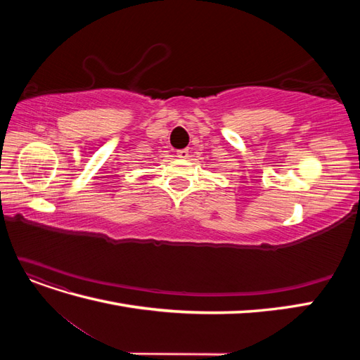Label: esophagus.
<instances>
[{
    "mask_svg": "<svg viewBox=\"0 0 360 360\" xmlns=\"http://www.w3.org/2000/svg\"><path fill=\"white\" fill-rule=\"evenodd\" d=\"M177 156H179L180 159H186V158H189V150H188V148L177 150Z\"/></svg>",
    "mask_w": 360,
    "mask_h": 360,
    "instance_id": "obj_1",
    "label": "esophagus"
}]
</instances>
